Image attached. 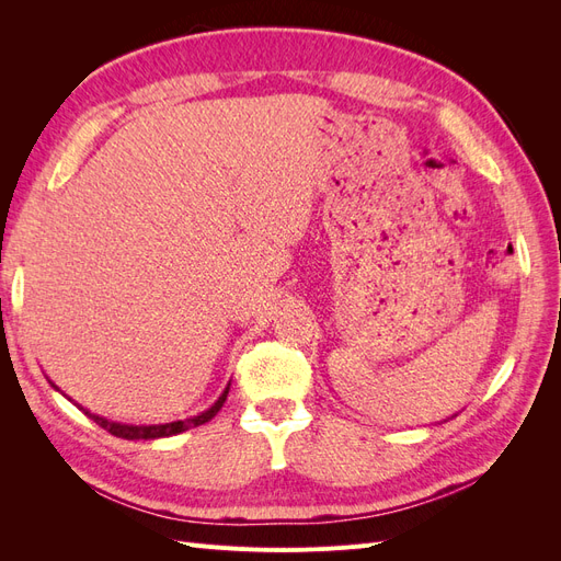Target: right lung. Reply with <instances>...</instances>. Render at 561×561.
<instances>
[{"label": "right lung", "instance_id": "1", "mask_svg": "<svg viewBox=\"0 0 561 561\" xmlns=\"http://www.w3.org/2000/svg\"><path fill=\"white\" fill-rule=\"evenodd\" d=\"M48 379V377H46ZM48 383L54 386L56 390H60L54 381L48 379ZM229 386H231V381L227 383V388L222 390V396H219L208 410H203L201 414H196V416H190V419H180V421H171V423H122V421H112V419H105V416H100V414H93V412H89V410H83L81 404H77L75 400H70V402H75L79 410L87 414L89 419H93L98 426H103L107 433H112V435H116V437H124V439H159V437H171V435H178V433H184V431H190V428H196V426H203V423H208L219 410H222V404H225V400H227V396H229Z\"/></svg>", "mask_w": 561, "mask_h": 561}]
</instances>
